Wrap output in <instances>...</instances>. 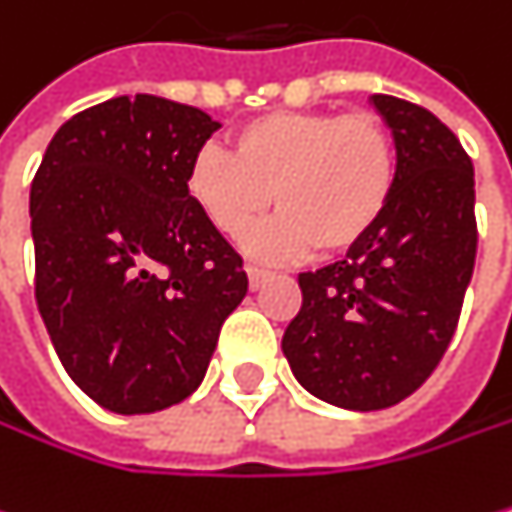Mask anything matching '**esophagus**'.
<instances>
[{
  "label": "esophagus",
  "mask_w": 512,
  "mask_h": 512,
  "mask_svg": "<svg viewBox=\"0 0 512 512\" xmlns=\"http://www.w3.org/2000/svg\"><path fill=\"white\" fill-rule=\"evenodd\" d=\"M245 276H248V285H251V288H261L273 273L264 270V267H258V264H245Z\"/></svg>",
  "instance_id": "esophagus-1"
}]
</instances>
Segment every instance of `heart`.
Listing matches in <instances>:
<instances>
[{"label": "heart", "mask_w": 512, "mask_h": 512, "mask_svg": "<svg viewBox=\"0 0 512 512\" xmlns=\"http://www.w3.org/2000/svg\"><path fill=\"white\" fill-rule=\"evenodd\" d=\"M397 181L388 130L370 115L276 112L230 136V154L203 148L188 197L227 239H242L273 206L282 215L254 233L261 254H337L358 245L385 215Z\"/></svg>", "instance_id": "heart-1"}]
</instances>
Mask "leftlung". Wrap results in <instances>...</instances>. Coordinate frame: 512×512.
<instances>
[{
	"mask_svg": "<svg viewBox=\"0 0 512 512\" xmlns=\"http://www.w3.org/2000/svg\"><path fill=\"white\" fill-rule=\"evenodd\" d=\"M391 130L394 194L346 258L300 273L303 306L282 337L294 379L324 404L385 410L440 364L477 258L473 163L428 108L373 93Z\"/></svg>",
	"mask_w": 512,
	"mask_h": 512,
	"instance_id": "8db88e82",
	"label": "left lung"
}]
</instances>
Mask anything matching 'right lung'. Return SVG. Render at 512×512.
Instances as JSON below:
<instances>
[{
    "instance_id": "1",
    "label": "right lung",
    "mask_w": 512,
    "mask_h": 512,
    "mask_svg": "<svg viewBox=\"0 0 512 512\" xmlns=\"http://www.w3.org/2000/svg\"><path fill=\"white\" fill-rule=\"evenodd\" d=\"M221 124L136 93L69 118L29 188L35 303L72 382L102 410L157 413L191 397L242 258L188 197V172Z\"/></svg>"
}]
</instances>
